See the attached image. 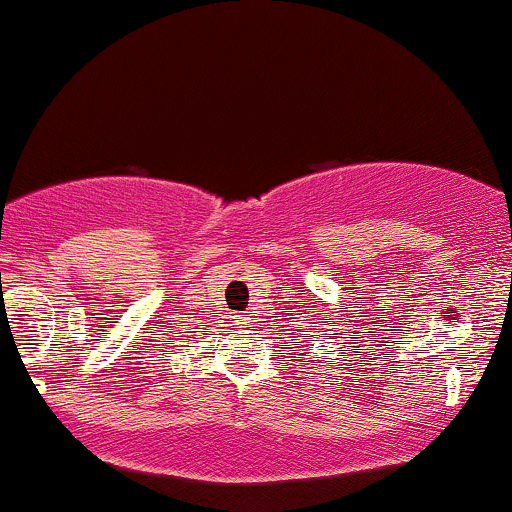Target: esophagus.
I'll return each instance as SVG.
<instances>
[{
	"instance_id": "obj_1",
	"label": "esophagus",
	"mask_w": 512,
	"mask_h": 512,
	"mask_svg": "<svg viewBox=\"0 0 512 512\" xmlns=\"http://www.w3.org/2000/svg\"><path fill=\"white\" fill-rule=\"evenodd\" d=\"M236 322H238V325H250V322H252V317H250V313L236 315Z\"/></svg>"
}]
</instances>
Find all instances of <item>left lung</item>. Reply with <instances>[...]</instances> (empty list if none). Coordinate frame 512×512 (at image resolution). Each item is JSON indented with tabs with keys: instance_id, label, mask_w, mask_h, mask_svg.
Returning <instances> with one entry per match:
<instances>
[{
	"instance_id": "8db88e82",
	"label": "left lung",
	"mask_w": 512,
	"mask_h": 512,
	"mask_svg": "<svg viewBox=\"0 0 512 512\" xmlns=\"http://www.w3.org/2000/svg\"><path fill=\"white\" fill-rule=\"evenodd\" d=\"M358 354H361V351H356V356H358Z\"/></svg>"
}]
</instances>
